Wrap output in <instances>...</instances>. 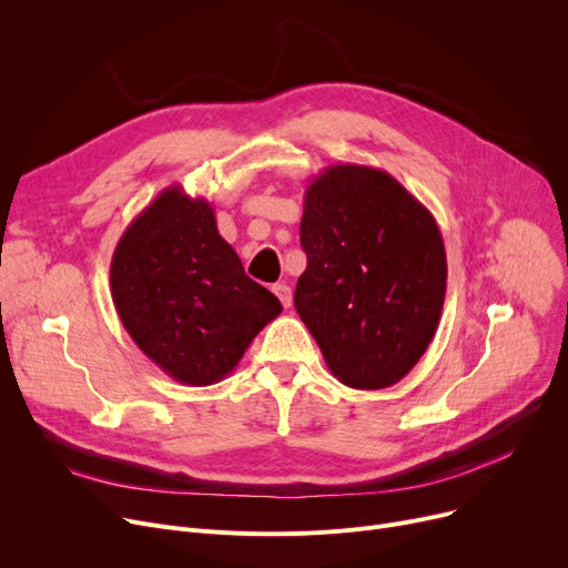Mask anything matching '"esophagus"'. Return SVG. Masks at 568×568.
<instances>
[{"label":"esophagus","instance_id":"1","mask_svg":"<svg viewBox=\"0 0 568 568\" xmlns=\"http://www.w3.org/2000/svg\"><path fill=\"white\" fill-rule=\"evenodd\" d=\"M274 294L281 298L283 308H290V306H292V287H290V285H285V283L274 285Z\"/></svg>","mask_w":568,"mask_h":568}]
</instances>
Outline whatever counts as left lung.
Segmentation results:
<instances>
[{
  "label": "left lung",
  "instance_id": "1",
  "mask_svg": "<svg viewBox=\"0 0 568 568\" xmlns=\"http://www.w3.org/2000/svg\"><path fill=\"white\" fill-rule=\"evenodd\" d=\"M306 272L294 308L331 374L382 390L413 369L438 328L447 260L432 212L386 171L326 166L301 216Z\"/></svg>",
  "mask_w": 568,
  "mask_h": 568
}]
</instances>
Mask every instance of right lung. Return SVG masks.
I'll return each mask as SVG.
<instances>
[{"label": "right lung", "mask_w": 568, "mask_h": 568, "mask_svg": "<svg viewBox=\"0 0 568 568\" xmlns=\"http://www.w3.org/2000/svg\"><path fill=\"white\" fill-rule=\"evenodd\" d=\"M111 298L136 347L175 382L210 386L231 374L281 301L244 274L205 199L173 184L123 233Z\"/></svg>", "instance_id": "right-lung-1"}]
</instances>
